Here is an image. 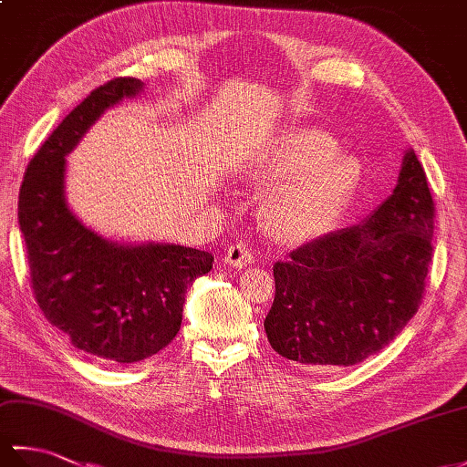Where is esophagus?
I'll return each instance as SVG.
<instances>
[{
	"label": "esophagus",
	"instance_id": "34e87169",
	"mask_svg": "<svg viewBox=\"0 0 467 467\" xmlns=\"http://www.w3.org/2000/svg\"><path fill=\"white\" fill-rule=\"evenodd\" d=\"M224 263L231 265V266H239V269H241V266H244V265L254 263V254L246 244L234 243L224 251Z\"/></svg>",
	"mask_w": 467,
	"mask_h": 467
}]
</instances>
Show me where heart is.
<instances>
[{
  "label": "heart",
  "instance_id": "1",
  "mask_svg": "<svg viewBox=\"0 0 467 467\" xmlns=\"http://www.w3.org/2000/svg\"><path fill=\"white\" fill-rule=\"evenodd\" d=\"M357 176L359 166L353 158L337 154L335 138L315 128H301L286 136L269 158L256 162L251 181L281 182L266 202V216L276 233L305 239L327 231Z\"/></svg>",
  "mask_w": 467,
  "mask_h": 467
}]
</instances>
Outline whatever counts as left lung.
<instances>
[{"label":"left lung","instance_id":"8db88e82","mask_svg":"<svg viewBox=\"0 0 467 467\" xmlns=\"http://www.w3.org/2000/svg\"><path fill=\"white\" fill-rule=\"evenodd\" d=\"M433 216L425 171L408 150L393 194L363 224L275 263L265 319L273 349L303 365L349 367L389 345L421 305Z\"/></svg>","mask_w":467,"mask_h":467}]
</instances>
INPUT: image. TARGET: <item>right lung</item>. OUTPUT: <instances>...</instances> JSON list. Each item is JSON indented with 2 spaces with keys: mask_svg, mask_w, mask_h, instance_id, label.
Returning <instances> with one entry per match:
<instances>
[{
  "mask_svg": "<svg viewBox=\"0 0 467 467\" xmlns=\"http://www.w3.org/2000/svg\"><path fill=\"white\" fill-rule=\"evenodd\" d=\"M140 90L136 78H114L84 98L29 161L17 201L39 309L76 349L112 363L164 349L181 329L186 289L214 263L211 253L181 244L110 243L66 204L64 156L106 108Z\"/></svg>",
  "mask_w": 467,
  "mask_h": 467,
  "instance_id": "obj_1",
  "label": "right lung"
}]
</instances>
